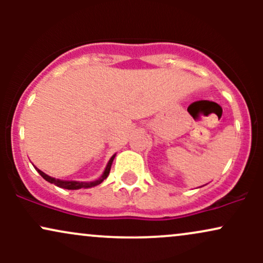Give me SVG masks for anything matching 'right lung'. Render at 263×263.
I'll list each match as a JSON object with an SVG mask.
<instances>
[{
	"instance_id": "add662e5",
	"label": "right lung",
	"mask_w": 263,
	"mask_h": 263,
	"mask_svg": "<svg viewBox=\"0 0 263 263\" xmlns=\"http://www.w3.org/2000/svg\"><path fill=\"white\" fill-rule=\"evenodd\" d=\"M115 156H116V155H114L112 157H111L110 161L107 162V165H106V168H105V171H104V173H102V176L99 178V179L92 180V182H77V180L55 179V178L48 176V174H45L44 172H42L41 170H38V168H35V170H37L38 173L41 174V176L43 177L44 179L47 180V182H49V183H52V184H55V185L59 186V188H64V189H69V190H77V189H81V188H84V189L92 188V186L99 185V184L102 183L105 179H106L107 176H108V173H110L111 164H112V162H114V159H115Z\"/></svg>"
}]
</instances>
